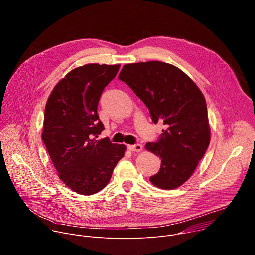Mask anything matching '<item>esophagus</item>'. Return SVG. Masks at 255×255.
Instances as JSON below:
<instances>
[{
    "mask_svg": "<svg viewBox=\"0 0 255 255\" xmlns=\"http://www.w3.org/2000/svg\"><path fill=\"white\" fill-rule=\"evenodd\" d=\"M129 150L132 152H140L142 150V145L135 144V145H129L128 146Z\"/></svg>",
    "mask_w": 255,
    "mask_h": 255,
    "instance_id": "34e87169",
    "label": "esophagus"
}]
</instances>
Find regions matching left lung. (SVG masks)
Returning <instances> with one entry per match:
<instances>
[{
  "instance_id": "obj_1",
  "label": "left lung",
  "mask_w": 255,
  "mask_h": 255,
  "mask_svg": "<svg viewBox=\"0 0 255 255\" xmlns=\"http://www.w3.org/2000/svg\"><path fill=\"white\" fill-rule=\"evenodd\" d=\"M119 80L146 105L154 124L167 127L156 143L145 145L161 158L151 184L162 190L180 187L194 173L211 140L203 93L183 70L162 61L125 64Z\"/></svg>"
}]
</instances>
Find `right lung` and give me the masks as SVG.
I'll return each instance as SVG.
<instances>
[{"label": "right lung", "mask_w": 255, "mask_h": 255, "mask_svg": "<svg viewBox=\"0 0 255 255\" xmlns=\"http://www.w3.org/2000/svg\"><path fill=\"white\" fill-rule=\"evenodd\" d=\"M119 68L120 64L79 66L55 85L46 102L42 140L59 178L81 195L103 190L125 155L124 144L93 138L105 129L97 112L101 94Z\"/></svg>", "instance_id": "right-lung-1"}]
</instances>
